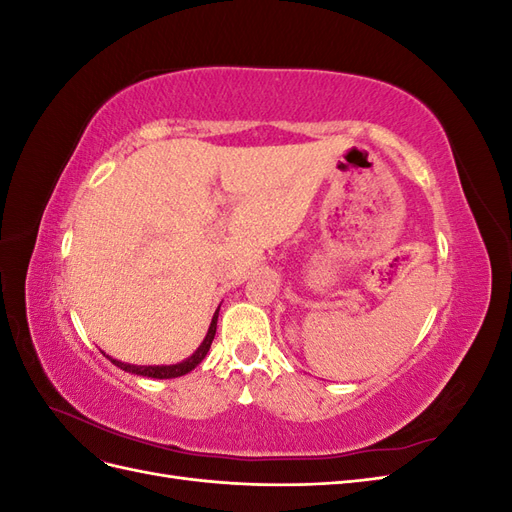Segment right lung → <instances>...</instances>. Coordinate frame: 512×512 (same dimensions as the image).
<instances>
[{"label": "right lung", "mask_w": 512, "mask_h": 512, "mask_svg": "<svg viewBox=\"0 0 512 512\" xmlns=\"http://www.w3.org/2000/svg\"><path fill=\"white\" fill-rule=\"evenodd\" d=\"M218 314H220V309H215V314L211 318L209 331H207V335L203 339V344H200L196 348V352L192 356H188V359H185V361H181V363H175V365H130V363H121V361L113 359V356H108L106 352L104 354H106V359H111L113 365H117L123 371H130V374H136V376L158 378V380L185 376V374H190V371L207 356V352L211 348V342H213V337H215V329H218Z\"/></svg>", "instance_id": "obj_1"}]
</instances>
